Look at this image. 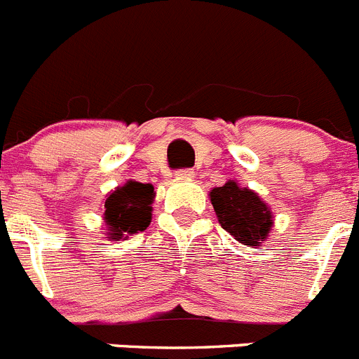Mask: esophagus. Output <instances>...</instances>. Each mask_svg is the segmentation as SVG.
Returning <instances> with one entry per match:
<instances>
[{
  "label": "esophagus",
  "mask_w": 359,
  "mask_h": 359,
  "mask_svg": "<svg viewBox=\"0 0 359 359\" xmlns=\"http://www.w3.org/2000/svg\"><path fill=\"white\" fill-rule=\"evenodd\" d=\"M194 176H196V172L192 169H180L176 172L177 180H192Z\"/></svg>",
  "instance_id": "34e87169"
}]
</instances>
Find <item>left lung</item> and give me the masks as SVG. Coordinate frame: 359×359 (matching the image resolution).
<instances>
[{
    "instance_id": "1",
    "label": "left lung",
    "mask_w": 359,
    "mask_h": 359,
    "mask_svg": "<svg viewBox=\"0 0 359 359\" xmlns=\"http://www.w3.org/2000/svg\"><path fill=\"white\" fill-rule=\"evenodd\" d=\"M210 201L219 224L240 244L262 248L263 242L271 236L274 213L255 190L240 187L238 182L229 180L210 192Z\"/></svg>"
}]
</instances>
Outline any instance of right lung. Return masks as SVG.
<instances>
[{"label":"right lung","instance_id":"1","mask_svg":"<svg viewBox=\"0 0 359 359\" xmlns=\"http://www.w3.org/2000/svg\"><path fill=\"white\" fill-rule=\"evenodd\" d=\"M154 187L151 183H139L128 180L124 185L115 187L104 199L103 220L108 240L119 242L128 235L144 231L153 217Z\"/></svg>","mask_w":359,"mask_h":359}]
</instances>
